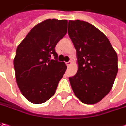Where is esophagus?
Instances as JSON below:
<instances>
[{"mask_svg":"<svg viewBox=\"0 0 126 126\" xmlns=\"http://www.w3.org/2000/svg\"><path fill=\"white\" fill-rule=\"evenodd\" d=\"M71 64H72V62H71V61H69V62H66V65H67L68 67L71 66Z\"/></svg>","mask_w":126,"mask_h":126,"instance_id":"obj_1","label":"esophagus"}]
</instances>
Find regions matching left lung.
Returning a JSON list of instances; mask_svg holds the SVG:
<instances>
[{"label":"left lung","mask_w":126,"mask_h":126,"mask_svg":"<svg viewBox=\"0 0 126 126\" xmlns=\"http://www.w3.org/2000/svg\"><path fill=\"white\" fill-rule=\"evenodd\" d=\"M76 50L77 73L69 77L76 97L84 104L99 102L110 92L118 72V57L109 39L97 28L80 20L68 23Z\"/></svg>","instance_id":"obj_1"}]
</instances>
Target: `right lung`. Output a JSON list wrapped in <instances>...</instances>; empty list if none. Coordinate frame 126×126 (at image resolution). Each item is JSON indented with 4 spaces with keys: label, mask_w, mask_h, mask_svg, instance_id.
Here are the masks:
<instances>
[{
    "label": "right lung",
    "mask_w": 126,
    "mask_h": 126,
    "mask_svg": "<svg viewBox=\"0 0 126 126\" xmlns=\"http://www.w3.org/2000/svg\"><path fill=\"white\" fill-rule=\"evenodd\" d=\"M67 20L48 19L36 24L18 46L14 58L16 81L26 99L42 104L55 93L66 69L57 60V43L67 32ZM52 56L55 60L50 59Z\"/></svg>",
    "instance_id": "add662e5"
}]
</instances>
